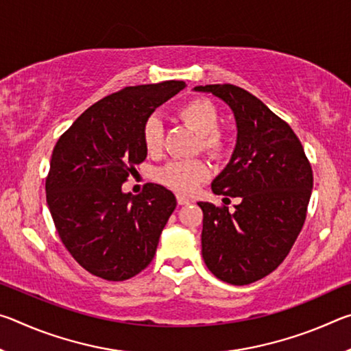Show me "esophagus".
<instances>
[{
	"instance_id": "1",
	"label": "esophagus",
	"mask_w": 351,
	"mask_h": 351,
	"mask_svg": "<svg viewBox=\"0 0 351 351\" xmlns=\"http://www.w3.org/2000/svg\"><path fill=\"white\" fill-rule=\"evenodd\" d=\"M176 199H178V204L180 206H186V204H190L192 203V198H189V197H186V195H176Z\"/></svg>"
}]
</instances>
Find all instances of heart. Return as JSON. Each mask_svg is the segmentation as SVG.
Masks as SVG:
<instances>
[{"mask_svg": "<svg viewBox=\"0 0 351 351\" xmlns=\"http://www.w3.org/2000/svg\"><path fill=\"white\" fill-rule=\"evenodd\" d=\"M181 121L201 136V145L207 153L218 156L226 148L224 136L218 132L219 114L210 102L195 99L178 111ZM142 141L148 153L156 154L162 148V122L150 116L142 127ZM209 176V167L203 161H171L158 171V180L176 192L189 193Z\"/></svg>", "mask_w": 351, "mask_h": 351, "instance_id": "1", "label": "heart"}]
</instances>
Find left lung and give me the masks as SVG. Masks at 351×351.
I'll return each mask as SVG.
<instances>
[{
  "label": "left lung",
  "instance_id": "8db88e82",
  "mask_svg": "<svg viewBox=\"0 0 351 351\" xmlns=\"http://www.w3.org/2000/svg\"><path fill=\"white\" fill-rule=\"evenodd\" d=\"M193 91L215 96L235 117V148L212 181V192L240 198V204L232 213L209 201L198 206L206 266L219 280L241 287L271 274L287 258L305 223L313 170L291 127L251 93L229 83Z\"/></svg>",
  "mask_w": 351,
  "mask_h": 351
}]
</instances>
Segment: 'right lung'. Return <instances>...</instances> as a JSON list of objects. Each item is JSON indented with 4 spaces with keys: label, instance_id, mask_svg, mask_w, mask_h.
I'll return each instance as SVG.
<instances>
[{
    "label": "right lung",
    "instance_id": "right-lung-1",
    "mask_svg": "<svg viewBox=\"0 0 351 351\" xmlns=\"http://www.w3.org/2000/svg\"><path fill=\"white\" fill-rule=\"evenodd\" d=\"M186 83L127 86L91 105L57 141L46 180L47 207L64 247L82 268L110 282L145 269L176 207L175 195L148 182L122 184L147 158L142 127Z\"/></svg>",
    "mask_w": 351,
    "mask_h": 351
}]
</instances>
